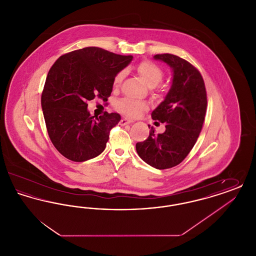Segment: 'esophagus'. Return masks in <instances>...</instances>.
Segmentation results:
<instances>
[{"label":"esophagus","instance_id":"esophagus-1","mask_svg":"<svg viewBox=\"0 0 256 256\" xmlns=\"http://www.w3.org/2000/svg\"><path fill=\"white\" fill-rule=\"evenodd\" d=\"M130 122H132V120H128V118H122V120L120 121V124H121V126H126V124H130Z\"/></svg>","mask_w":256,"mask_h":256}]
</instances>
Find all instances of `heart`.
Here are the masks:
<instances>
[{
  "label": "heart",
  "mask_w": 256,
  "mask_h": 256,
  "mask_svg": "<svg viewBox=\"0 0 256 256\" xmlns=\"http://www.w3.org/2000/svg\"><path fill=\"white\" fill-rule=\"evenodd\" d=\"M136 70L138 74L144 78L146 84L152 87V89H154L156 86L161 82L164 76L163 70L159 67L158 65H156L152 61H142L141 63L138 64ZM124 76V71H120L116 74L113 78V86L117 88L121 86ZM146 108H148V104L145 102L135 100L132 98H122L121 100H117L115 104V108L128 117L138 116L143 110H146Z\"/></svg>",
  "instance_id": "1"
}]
</instances>
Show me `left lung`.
Segmentation results:
<instances>
[{"instance_id": "1", "label": "left lung", "mask_w": 256, "mask_h": 256, "mask_svg": "<svg viewBox=\"0 0 256 256\" xmlns=\"http://www.w3.org/2000/svg\"><path fill=\"white\" fill-rule=\"evenodd\" d=\"M154 58L170 65L174 72L169 93L152 112V119L165 124L166 130L156 135L148 126L150 134L136 144V150L146 164L164 170L182 163L195 145L206 113V89L190 62L170 54H156Z\"/></svg>"}]
</instances>
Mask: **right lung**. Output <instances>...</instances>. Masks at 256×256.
<instances>
[{
    "instance_id": "obj_1",
    "label": "right lung",
    "mask_w": 256,
    "mask_h": 256,
    "mask_svg": "<svg viewBox=\"0 0 256 256\" xmlns=\"http://www.w3.org/2000/svg\"><path fill=\"white\" fill-rule=\"evenodd\" d=\"M132 60L98 47L67 52L47 76L41 106L50 139L61 154L74 162L94 158L106 148L118 113L91 116L87 102L110 97L115 74Z\"/></svg>"
}]
</instances>
